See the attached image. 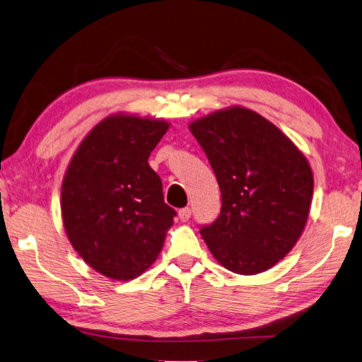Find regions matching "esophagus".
I'll return each instance as SVG.
<instances>
[{
    "label": "esophagus",
    "instance_id": "obj_1",
    "mask_svg": "<svg viewBox=\"0 0 362 362\" xmlns=\"http://www.w3.org/2000/svg\"><path fill=\"white\" fill-rule=\"evenodd\" d=\"M179 217H180L182 222H187L192 217V209L190 208H182L179 211Z\"/></svg>",
    "mask_w": 362,
    "mask_h": 362
}]
</instances>
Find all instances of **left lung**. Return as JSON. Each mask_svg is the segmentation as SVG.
Here are the masks:
<instances>
[{"label":"left lung","instance_id":"left-lung-1","mask_svg":"<svg viewBox=\"0 0 362 362\" xmlns=\"http://www.w3.org/2000/svg\"><path fill=\"white\" fill-rule=\"evenodd\" d=\"M221 188L217 219L199 227L212 256L253 275L288 255L308 221L313 172L274 124L245 107L217 111L190 125Z\"/></svg>","mask_w":362,"mask_h":362}]
</instances>
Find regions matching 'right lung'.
Instances as JSON below:
<instances>
[{
	"label": "right lung",
	"mask_w": 362,
	"mask_h": 362,
	"mask_svg": "<svg viewBox=\"0 0 362 362\" xmlns=\"http://www.w3.org/2000/svg\"><path fill=\"white\" fill-rule=\"evenodd\" d=\"M169 129L163 120L111 116L85 136L61 192L62 221L82 259L130 280L156 261L177 216L148 158Z\"/></svg>",
	"instance_id": "right-lung-1"
}]
</instances>
